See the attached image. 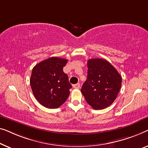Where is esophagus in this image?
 Listing matches in <instances>:
<instances>
[{
    "label": "esophagus",
    "mask_w": 148,
    "mask_h": 148,
    "mask_svg": "<svg viewBox=\"0 0 148 148\" xmlns=\"http://www.w3.org/2000/svg\"><path fill=\"white\" fill-rule=\"evenodd\" d=\"M80 84H79V83H77V84L73 85V88H74L78 89V88H80Z\"/></svg>",
    "instance_id": "34e87169"
}]
</instances>
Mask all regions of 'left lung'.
<instances>
[{"mask_svg": "<svg viewBox=\"0 0 148 148\" xmlns=\"http://www.w3.org/2000/svg\"><path fill=\"white\" fill-rule=\"evenodd\" d=\"M88 75L81 92L86 101L95 110L111 105L121 86L122 78L107 60L93 58L88 60Z\"/></svg>", "mask_w": 148, "mask_h": 148, "instance_id": "1", "label": "left lung"}]
</instances>
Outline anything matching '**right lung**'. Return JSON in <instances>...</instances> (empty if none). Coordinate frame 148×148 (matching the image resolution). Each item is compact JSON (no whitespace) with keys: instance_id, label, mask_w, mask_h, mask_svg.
I'll list each match as a JSON object with an SVG mask.
<instances>
[{"instance_id":"add662e5","label":"right lung","mask_w":148,"mask_h":148,"mask_svg":"<svg viewBox=\"0 0 148 148\" xmlns=\"http://www.w3.org/2000/svg\"><path fill=\"white\" fill-rule=\"evenodd\" d=\"M67 62L66 59L51 57L33 67L31 87L35 99L43 107L57 109L69 97L72 85L63 71Z\"/></svg>"}]
</instances>
